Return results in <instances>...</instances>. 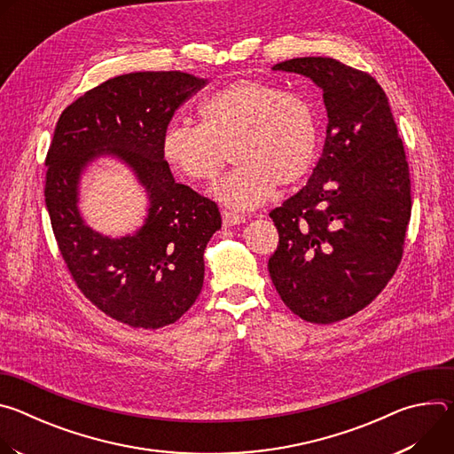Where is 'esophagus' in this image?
Wrapping results in <instances>:
<instances>
[{
	"instance_id": "obj_1",
	"label": "esophagus",
	"mask_w": 454,
	"mask_h": 454,
	"mask_svg": "<svg viewBox=\"0 0 454 454\" xmlns=\"http://www.w3.org/2000/svg\"><path fill=\"white\" fill-rule=\"evenodd\" d=\"M242 223H246V219L244 217H240V215H235V214H230V212H223V226L224 228H231V226H237V224H242Z\"/></svg>"
}]
</instances>
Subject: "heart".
<instances>
[{
    "instance_id": "heart-1",
    "label": "heart",
    "mask_w": 454,
    "mask_h": 454,
    "mask_svg": "<svg viewBox=\"0 0 454 454\" xmlns=\"http://www.w3.org/2000/svg\"><path fill=\"white\" fill-rule=\"evenodd\" d=\"M203 123L172 120L161 137V153L179 176L193 183L214 181L233 149L240 165L215 188L214 198L233 212L262 207L275 188L298 183L317 156L314 109L280 86L240 79L215 91L200 107Z\"/></svg>"
}]
</instances>
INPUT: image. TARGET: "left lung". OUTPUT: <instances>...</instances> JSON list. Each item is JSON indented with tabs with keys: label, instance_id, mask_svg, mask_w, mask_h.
<instances>
[{
	"label": "left lung",
	"instance_id": "obj_1",
	"mask_svg": "<svg viewBox=\"0 0 454 454\" xmlns=\"http://www.w3.org/2000/svg\"><path fill=\"white\" fill-rule=\"evenodd\" d=\"M323 91L327 138L307 184L275 208L270 277L301 319L334 323L366 307L401 262L410 170L387 97L373 77L329 57L273 67Z\"/></svg>",
	"mask_w": 454,
	"mask_h": 454
}]
</instances>
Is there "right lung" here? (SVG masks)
<instances>
[{
	"instance_id": "1",
	"label": "right lung",
	"mask_w": 454,
	"mask_h": 454,
	"mask_svg": "<svg viewBox=\"0 0 454 454\" xmlns=\"http://www.w3.org/2000/svg\"><path fill=\"white\" fill-rule=\"evenodd\" d=\"M207 79L183 72L113 77L62 111L46 156V208L64 262L102 312L137 329H160L198 300L205 249L221 230L214 201L176 183L161 137L176 109ZM102 157L134 172L148 196L145 224L121 238L91 229L80 184Z\"/></svg>"
}]
</instances>
